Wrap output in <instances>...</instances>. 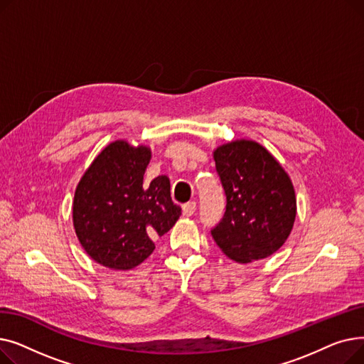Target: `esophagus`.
<instances>
[{
    "instance_id": "esophagus-1",
    "label": "esophagus",
    "mask_w": 364,
    "mask_h": 364,
    "mask_svg": "<svg viewBox=\"0 0 364 364\" xmlns=\"http://www.w3.org/2000/svg\"><path fill=\"white\" fill-rule=\"evenodd\" d=\"M196 211V202H187L183 205V214L186 217H192Z\"/></svg>"
}]
</instances>
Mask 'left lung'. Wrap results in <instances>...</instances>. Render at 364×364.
I'll return each instance as SVG.
<instances>
[{"mask_svg":"<svg viewBox=\"0 0 364 364\" xmlns=\"http://www.w3.org/2000/svg\"><path fill=\"white\" fill-rule=\"evenodd\" d=\"M227 205L211 235L237 262L262 259L289 237L296 198L294 184L272 153L252 140H235L214 150Z\"/></svg>","mask_w":364,"mask_h":364,"instance_id":"1","label":"left lung"}]
</instances>
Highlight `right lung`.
<instances>
[{
    "label": "right lung",
    "instance_id": "obj_1",
    "mask_svg": "<svg viewBox=\"0 0 364 364\" xmlns=\"http://www.w3.org/2000/svg\"><path fill=\"white\" fill-rule=\"evenodd\" d=\"M151 151L125 140L106 146L75 190V233L85 252L107 269L131 270L155 250L181 215L166 176L143 183Z\"/></svg>",
    "mask_w": 364,
    "mask_h": 364
}]
</instances>
